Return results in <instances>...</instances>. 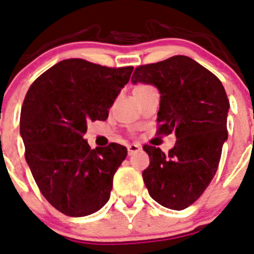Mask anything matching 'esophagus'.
Returning a JSON list of instances; mask_svg holds the SVG:
<instances>
[{"mask_svg": "<svg viewBox=\"0 0 254 254\" xmlns=\"http://www.w3.org/2000/svg\"><path fill=\"white\" fill-rule=\"evenodd\" d=\"M140 150L141 146L138 145V144H130V145H127V153H129V155H132V154L138 153Z\"/></svg>", "mask_w": 254, "mask_h": 254, "instance_id": "obj_1", "label": "esophagus"}]
</instances>
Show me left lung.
Here are the masks:
<instances>
[{
  "label": "left lung",
  "instance_id": "left-lung-1",
  "mask_svg": "<svg viewBox=\"0 0 254 254\" xmlns=\"http://www.w3.org/2000/svg\"><path fill=\"white\" fill-rule=\"evenodd\" d=\"M132 84L154 85L160 94L159 132H175L167 154L144 145L150 164L143 172L149 194L169 209L193 204L217 173L222 148L228 139L229 101L215 75L188 56L135 68Z\"/></svg>",
  "mask_w": 254,
  "mask_h": 254
}]
</instances>
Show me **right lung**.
<instances>
[{"mask_svg":"<svg viewBox=\"0 0 254 254\" xmlns=\"http://www.w3.org/2000/svg\"><path fill=\"white\" fill-rule=\"evenodd\" d=\"M132 70L68 59L45 71L26 94L20 118L26 162L42 195L64 214H92L110 198L127 148L90 149L84 135L87 123L108 119Z\"/></svg>","mask_w":254,"mask_h":254,"instance_id":"right-lung-1","label":"right lung"}]
</instances>
